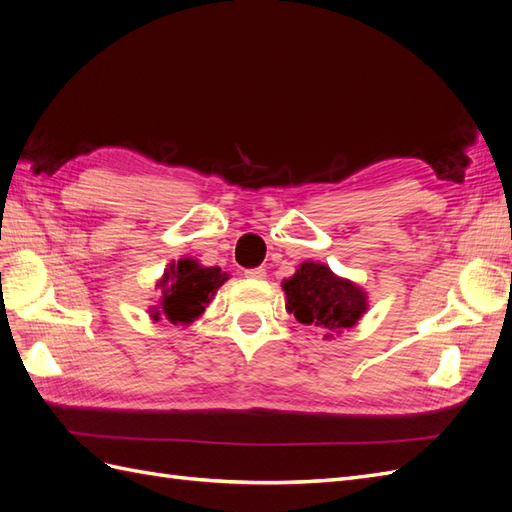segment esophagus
Wrapping results in <instances>:
<instances>
[{
  "instance_id": "esophagus-1",
  "label": "esophagus",
  "mask_w": 512,
  "mask_h": 512,
  "mask_svg": "<svg viewBox=\"0 0 512 512\" xmlns=\"http://www.w3.org/2000/svg\"><path fill=\"white\" fill-rule=\"evenodd\" d=\"M245 277H250V280H265V277H267V271L262 269V267L247 269V271H245Z\"/></svg>"
}]
</instances>
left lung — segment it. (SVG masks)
I'll list each match as a JSON object with an SVG mask.
<instances>
[{"instance_id":"1","label":"left lung","mask_w":512,"mask_h":512,"mask_svg":"<svg viewBox=\"0 0 512 512\" xmlns=\"http://www.w3.org/2000/svg\"><path fill=\"white\" fill-rule=\"evenodd\" d=\"M284 290L288 312L299 322L316 324L324 331L350 329L367 309V297L361 288L339 280L329 267L318 262H303L284 282Z\"/></svg>"}]
</instances>
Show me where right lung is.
<instances>
[{"label": "right lung", "instance_id": "right-lung-1", "mask_svg": "<svg viewBox=\"0 0 512 512\" xmlns=\"http://www.w3.org/2000/svg\"><path fill=\"white\" fill-rule=\"evenodd\" d=\"M228 275L218 267H200L198 262L185 258L177 265H170L164 273L162 286V309L166 318L177 322H192L196 316L203 314L205 305L211 301L213 292L218 290ZM153 318H160L158 312H153Z\"/></svg>", "mask_w": 512, "mask_h": 512}]
</instances>
